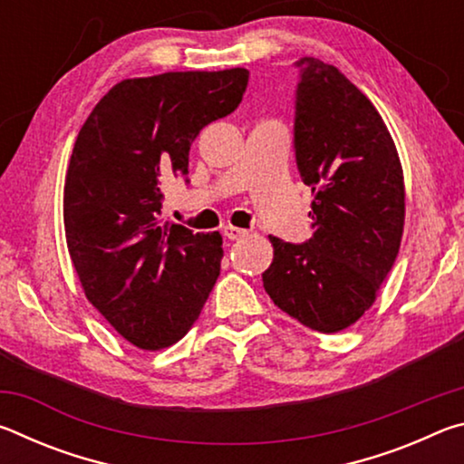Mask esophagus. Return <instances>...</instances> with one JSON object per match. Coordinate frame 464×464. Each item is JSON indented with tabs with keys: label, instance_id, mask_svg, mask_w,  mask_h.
<instances>
[{
	"label": "esophagus",
	"instance_id": "1",
	"mask_svg": "<svg viewBox=\"0 0 464 464\" xmlns=\"http://www.w3.org/2000/svg\"><path fill=\"white\" fill-rule=\"evenodd\" d=\"M223 235L227 239H231V241H235V239H239V237H246L247 235V231L246 229H239V227H233V225H227L225 229H223Z\"/></svg>",
	"mask_w": 464,
	"mask_h": 464
}]
</instances>
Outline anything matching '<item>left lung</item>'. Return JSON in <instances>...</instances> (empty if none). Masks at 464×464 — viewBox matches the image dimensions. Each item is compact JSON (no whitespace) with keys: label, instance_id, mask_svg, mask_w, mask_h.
I'll list each match as a JSON object with an SVG mask.
<instances>
[{"label":"left lung","instance_id":"8db88e82","mask_svg":"<svg viewBox=\"0 0 464 464\" xmlns=\"http://www.w3.org/2000/svg\"><path fill=\"white\" fill-rule=\"evenodd\" d=\"M295 100V157L311 186L313 237H272L262 274L278 309L321 334L350 327L372 307L395 264L405 184L395 143L372 102L340 69L304 57Z\"/></svg>","mask_w":464,"mask_h":464}]
</instances>
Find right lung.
<instances>
[{
	"label": "right lung",
	"mask_w": 464,
	"mask_h": 464,
	"mask_svg": "<svg viewBox=\"0 0 464 464\" xmlns=\"http://www.w3.org/2000/svg\"><path fill=\"white\" fill-rule=\"evenodd\" d=\"M249 72H171L116 83L77 135L63 218L83 293L140 350L176 343L221 274L223 237L161 223V184L188 176L192 140L231 114Z\"/></svg>",
	"instance_id": "1"
}]
</instances>
